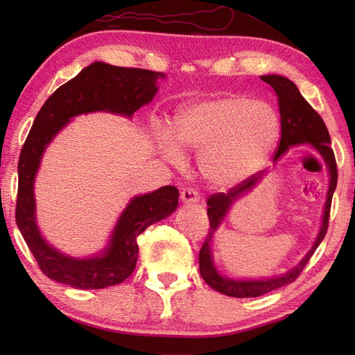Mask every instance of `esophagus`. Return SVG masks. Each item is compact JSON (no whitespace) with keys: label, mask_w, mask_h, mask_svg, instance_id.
I'll use <instances>...</instances> for the list:
<instances>
[{"label":"esophagus","mask_w":355,"mask_h":355,"mask_svg":"<svg viewBox=\"0 0 355 355\" xmlns=\"http://www.w3.org/2000/svg\"><path fill=\"white\" fill-rule=\"evenodd\" d=\"M180 197H182V201L187 202V205H189V202H198L200 201V193H198L197 189H195V187H184Z\"/></svg>","instance_id":"esophagus-1"}]
</instances>
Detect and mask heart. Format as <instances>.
<instances>
[{
  "mask_svg": "<svg viewBox=\"0 0 355 355\" xmlns=\"http://www.w3.org/2000/svg\"><path fill=\"white\" fill-rule=\"evenodd\" d=\"M282 134L281 116L267 102L229 94L186 107L175 119L177 144L163 135L162 150L172 162L182 149L201 153L200 171L210 184L232 187L268 162Z\"/></svg>",
  "mask_w": 355,
  "mask_h": 355,
  "instance_id": "obj_1",
  "label": "heart"
}]
</instances>
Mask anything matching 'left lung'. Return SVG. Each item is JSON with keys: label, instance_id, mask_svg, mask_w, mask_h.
Segmentation results:
<instances>
[{"label": "left lung", "instance_id": "obj_1", "mask_svg": "<svg viewBox=\"0 0 355 355\" xmlns=\"http://www.w3.org/2000/svg\"><path fill=\"white\" fill-rule=\"evenodd\" d=\"M263 82L273 88V92L277 96L279 101V112H281V122H282V134L281 140H279L277 149L275 153L273 160L276 162L286 149L293 145H304L308 143L311 145L318 153L323 157L328 169H329V189L327 195V205L325 210H323V223L320 232L318 235V239L313 245V248L305 258L299 262L297 267L290 270L288 273L281 277L266 279V281H233L229 277H223L216 273L212 262V253H210V241H212L214 232L216 230L218 225L224 220L225 214L230 207V205L238 197H241L244 192L250 191L252 187L259 182L262 177L261 172H256L250 178H247L245 182L233 186L232 189L224 193H214L207 198V216H209V232L206 241L201 245L200 250V275L205 279V282L214 288L218 293H223L225 296L230 297H258L262 294L270 293L273 290L281 288L284 285H288L296 281L299 275L302 273V270L310 261L315 248L319 247L322 239L325 238L328 224H329V212H331V201H333V193L337 186V163L334 157V150L329 146L331 139L329 132L323 122L319 112L315 111L310 103H308L304 96L300 94L297 87L293 84L290 79L284 76H277V74H268V76L261 78Z\"/></svg>", "mask_w": 355, "mask_h": 355}]
</instances>
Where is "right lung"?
Here are the masks:
<instances>
[{
	"instance_id": "right-lung-1",
	"label": "right lung",
	"mask_w": 355,
	"mask_h": 355,
	"mask_svg": "<svg viewBox=\"0 0 355 355\" xmlns=\"http://www.w3.org/2000/svg\"><path fill=\"white\" fill-rule=\"evenodd\" d=\"M160 76L163 74L150 70L94 62L59 87L36 114L19 154L15 220L41 271L53 281L80 290H99L123 282L137 263L140 233L177 209L175 186H163L135 197L119 218L107 250L88 259H74L56 252L42 239L35 221L33 180L50 140L71 117L84 112L111 111L131 117L153 101L155 79Z\"/></svg>"
}]
</instances>
